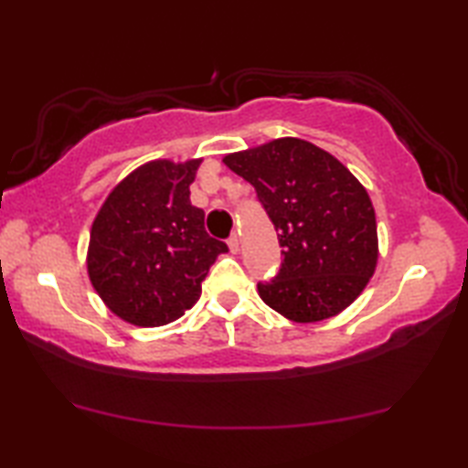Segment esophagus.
<instances>
[{
  "label": "esophagus",
  "mask_w": 468,
  "mask_h": 468,
  "mask_svg": "<svg viewBox=\"0 0 468 468\" xmlns=\"http://www.w3.org/2000/svg\"><path fill=\"white\" fill-rule=\"evenodd\" d=\"M227 243H229V250H231V253H237V251H239V237H237L235 233H233L231 237H229Z\"/></svg>",
  "instance_id": "obj_1"
}]
</instances>
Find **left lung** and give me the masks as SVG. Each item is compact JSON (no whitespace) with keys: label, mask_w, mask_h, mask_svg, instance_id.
Masks as SVG:
<instances>
[{"label":"left lung","mask_w":468,"mask_h":468,"mask_svg":"<svg viewBox=\"0 0 468 468\" xmlns=\"http://www.w3.org/2000/svg\"><path fill=\"white\" fill-rule=\"evenodd\" d=\"M223 163L253 186L279 235L281 271L258 282L264 303L299 324L351 305L378 264L376 212L357 177L299 138L227 154Z\"/></svg>","instance_id":"8db88e82"}]
</instances>
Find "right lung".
Here are the masks:
<instances>
[{
    "label": "right lung",
    "instance_id": "add662e5",
    "mask_svg": "<svg viewBox=\"0 0 468 468\" xmlns=\"http://www.w3.org/2000/svg\"><path fill=\"white\" fill-rule=\"evenodd\" d=\"M202 158L150 161L113 187L90 229L89 276L105 305L133 326H165L186 314L227 243L189 202Z\"/></svg>",
    "mask_w": 468,
    "mask_h": 468
}]
</instances>
